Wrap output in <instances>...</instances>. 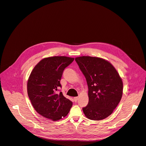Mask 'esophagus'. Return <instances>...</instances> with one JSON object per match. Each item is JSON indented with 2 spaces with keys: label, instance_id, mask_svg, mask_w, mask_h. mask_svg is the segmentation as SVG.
Masks as SVG:
<instances>
[{
  "label": "esophagus",
  "instance_id": "34e87169",
  "mask_svg": "<svg viewBox=\"0 0 146 146\" xmlns=\"http://www.w3.org/2000/svg\"><path fill=\"white\" fill-rule=\"evenodd\" d=\"M78 100V97H74V100L75 102H77Z\"/></svg>",
  "mask_w": 146,
  "mask_h": 146
}]
</instances>
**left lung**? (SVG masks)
<instances>
[{
    "mask_svg": "<svg viewBox=\"0 0 146 146\" xmlns=\"http://www.w3.org/2000/svg\"><path fill=\"white\" fill-rule=\"evenodd\" d=\"M75 60L88 86L89 103L83 108L86 117L93 120L107 118L117 107L123 94V82L117 70L100 57L80 56Z\"/></svg>",
    "mask_w": 146,
    "mask_h": 146,
    "instance_id": "1",
    "label": "left lung"
}]
</instances>
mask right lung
Here are the masks:
<instances>
[{
	"label": "right lung",
	"mask_w": 146,
	"mask_h": 146,
	"mask_svg": "<svg viewBox=\"0 0 146 146\" xmlns=\"http://www.w3.org/2000/svg\"><path fill=\"white\" fill-rule=\"evenodd\" d=\"M74 58L66 56L46 57L34 67L29 77L27 93L32 106L43 117L57 121L69 113L72 102L56 92L61 87L63 70Z\"/></svg>",
	"instance_id": "right-lung-1"
}]
</instances>
